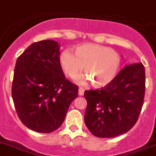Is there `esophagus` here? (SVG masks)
<instances>
[{"label":"esophagus","instance_id":"1","mask_svg":"<svg viewBox=\"0 0 156 156\" xmlns=\"http://www.w3.org/2000/svg\"><path fill=\"white\" fill-rule=\"evenodd\" d=\"M84 92H85V89L83 88H79V89H78V94H79V95H83Z\"/></svg>","mask_w":156,"mask_h":156}]
</instances>
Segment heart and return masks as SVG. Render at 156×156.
I'll return each mask as SVG.
<instances>
[{
    "label": "heart",
    "instance_id": "obj_1",
    "mask_svg": "<svg viewBox=\"0 0 156 156\" xmlns=\"http://www.w3.org/2000/svg\"><path fill=\"white\" fill-rule=\"evenodd\" d=\"M63 70L70 78H75L83 70L87 75L78 77L76 81L82 83L92 81L95 88H102L110 84L116 77L121 66V57L109 47L96 43L78 46L75 54L65 50L60 57Z\"/></svg>",
    "mask_w": 156,
    "mask_h": 156
}]
</instances>
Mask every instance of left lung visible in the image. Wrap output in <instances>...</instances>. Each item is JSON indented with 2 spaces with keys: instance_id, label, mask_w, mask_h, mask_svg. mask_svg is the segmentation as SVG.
I'll list each match as a JSON object with an SVG mask.
<instances>
[{
  "instance_id": "1",
  "label": "left lung",
  "mask_w": 156,
  "mask_h": 156,
  "mask_svg": "<svg viewBox=\"0 0 156 156\" xmlns=\"http://www.w3.org/2000/svg\"><path fill=\"white\" fill-rule=\"evenodd\" d=\"M144 90V67L136 63L124 67L105 88L85 91V123L89 131L103 138L127 132L141 113Z\"/></svg>"
}]
</instances>
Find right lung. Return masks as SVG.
Instances as JSON below:
<instances>
[{
    "instance_id": "obj_1",
    "label": "right lung",
    "mask_w": 156,
    "mask_h": 156,
    "mask_svg": "<svg viewBox=\"0 0 156 156\" xmlns=\"http://www.w3.org/2000/svg\"><path fill=\"white\" fill-rule=\"evenodd\" d=\"M60 44L42 40L18 57L12 94L19 119L28 128L53 132L65 119L78 87L66 79L60 63Z\"/></svg>"
}]
</instances>
